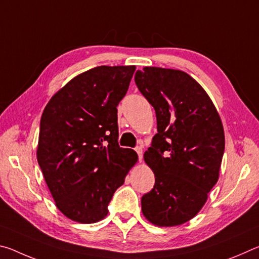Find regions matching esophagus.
Here are the masks:
<instances>
[{
    "instance_id": "esophagus-1",
    "label": "esophagus",
    "mask_w": 259,
    "mask_h": 259,
    "mask_svg": "<svg viewBox=\"0 0 259 259\" xmlns=\"http://www.w3.org/2000/svg\"><path fill=\"white\" fill-rule=\"evenodd\" d=\"M135 151H136V153H137V154H138L139 161H142V159H143V148L140 147V146H136V147H135Z\"/></svg>"
}]
</instances>
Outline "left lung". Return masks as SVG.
I'll use <instances>...</instances> for the list:
<instances>
[{"label":"left lung","mask_w":259,"mask_h":259,"mask_svg":"<svg viewBox=\"0 0 259 259\" xmlns=\"http://www.w3.org/2000/svg\"><path fill=\"white\" fill-rule=\"evenodd\" d=\"M138 90L155 109L157 134L144 154L155 176L142 211L157 226L192 219L216 185L225 150L224 129L211 99L178 69L145 67L135 74Z\"/></svg>","instance_id":"obj_1"}]
</instances>
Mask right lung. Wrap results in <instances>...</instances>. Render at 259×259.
Here are the masks:
<instances>
[{
    "instance_id": "obj_1",
    "label": "right lung",
    "mask_w": 259,
    "mask_h": 259,
    "mask_svg": "<svg viewBox=\"0 0 259 259\" xmlns=\"http://www.w3.org/2000/svg\"><path fill=\"white\" fill-rule=\"evenodd\" d=\"M135 66H98L72 78L43 111L37 162L57 208L91 224L108 204L137 153L119 146L117 105Z\"/></svg>"
}]
</instances>
